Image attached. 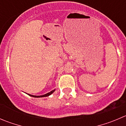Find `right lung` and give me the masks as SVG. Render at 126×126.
Returning <instances> with one entry per match:
<instances>
[{"mask_svg": "<svg viewBox=\"0 0 126 126\" xmlns=\"http://www.w3.org/2000/svg\"><path fill=\"white\" fill-rule=\"evenodd\" d=\"M55 89H54V90H52L51 92H50L47 93V94H45V95H40V96H36V95H30V94H28L29 96H31V97H36V98H39V97H47V96H49L51 94H53V92H55Z\"/></svg>", "mask_w": 126, "mask_h": 126, "instance_id": "add662e5", "label": "right lung"}]
</instances>
